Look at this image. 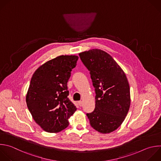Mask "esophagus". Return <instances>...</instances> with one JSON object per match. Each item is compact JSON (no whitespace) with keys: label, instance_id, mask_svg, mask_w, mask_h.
Instances as JSON below:
<instances>
[{"label":"esophagus","instance_id":"obj_1","mask_svg":"<svg viewBox=\"0 0 161 161\" xmlns=\"http://www.w3.org/2000/svg\"><path fill=\"white\" fill-rule=\"evenodd\" d=\"M78 105L80 106V107H81L82 105H83V102L82 101H78Z\"/></svg>","mask_w":161,"mask_h":161}]
</instances>
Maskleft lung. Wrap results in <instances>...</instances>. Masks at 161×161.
I'll return each mask as SVG.
<instances>
[{"instance_id":"8db88e82","label":"left lung","mask_w":161,"mask_h":161,"mask_svg":"<svg viewBox=\"0 0 161 161\" xmlns=\"http://www.w3.org/2000/svg\"><path fill=\"white\" fill-rule=\"evenodd\" d=\"M90 71L95 90V108L86 114L91 126L106 134L118 129L130 107V90L126 76L114 59L100 49L79 53Z\"/></svg>"}]
</instances>
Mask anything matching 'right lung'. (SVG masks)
Here are the masks:
<instances>
[{
    "label": "right lung",
    "instance_id": "right-lung-1",
    "mask_svg": "<svg viewBox=\"0 0 161 161\" xmlns=\"http://www.w3.org/2000/svg\"><path fill=\"white\" fill-rule=\"evenodd\" d=\"M77 56H60L40 66L34 73L26 102L35 121L45 131L59 132L69 125L76 111L68 96L67 83Z\"/></svg>",
    "mask_w": 161,
    "mask_h": 161
}]
</instances>
